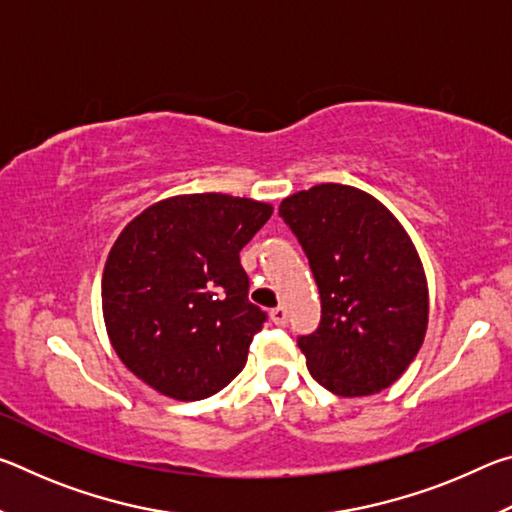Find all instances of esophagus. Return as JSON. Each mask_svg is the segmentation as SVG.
<instances>
[{
	"label": "esophagus",
	"instance_id": "esophagus-1",
	"mask_svg": "<svg viewBox=\"0 0 512 512\" xmlns=\"http://www.w3.org/2000/svg\"><path fill=\"white\" fill-rule=\"evenodd\" d=\"M287 318H289V314H287V309H284V307H275V309H271V320H273L275 325L284 327V325H287Z\"/></svg>",
	"mask_w": 512,
	"mask_h": 512
}]
</instances>
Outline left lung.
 <instances>
[{
  "instance_id": "obj_1",
  "label": "left lung",
  "mask_w": 512,
  "mask_h": 512,
  "mask_svg": "<svg viewBox=\"0 0 512 512\" xmlns=\"http://www.w3.org/2000/svg\"><path fill=\"white\" fill-rule=\"evenodd\" d=\"M307 253L320 325L298 348L320 386L341 397L395 384L427 334L429 289L404 225L375 196L323 183L280 203Z\"/></svg>"
}]
</instances>
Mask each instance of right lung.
I'll list each match as a JSON object with an SVG mask.
<instances>
[{"label": "right lung", "instance_id": "add662e5", "mask_svg": "<svg viewBox=\"0 0 512 512\" xmlns=\"http://www.w3.org/2000/svg\"><path fill=\"white\" fill-rule=\"evenodd\" d=\"M273 205L183 194L146 207L121 230L101 280L108 339L153 391L194 402L246 366L266 314L248 300L239 253Z\"/></svg>", "mask_w": 512, "mask_h": 512}]
</instances>
